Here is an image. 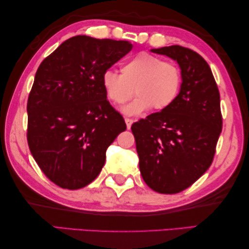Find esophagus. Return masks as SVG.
<instances>
[{
	"mask_svg": "<svg viewBox=\"0 0 249 249\" xmlns=\"http://www.w3.org/2000/svg\"><path fill=\"white\" fill-rule=\"evenodd\" d=\"M124 121H125V124H127V129L131 128V125H132V124H133V120L130 119V118H125Z\"/></svg>",
	"mask_w": 249,
	"mask_h": 249,
	"instance_id": "esophagus-1",
	"label": "esophagus"
}]
</instances>
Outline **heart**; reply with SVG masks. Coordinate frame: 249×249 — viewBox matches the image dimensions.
Segmentation results:
<instances>
[{"label": "heart", "instance_id": "heart-1", "mask_svg": "<svg viewBox=\"0 0 249 249\" xmlns=\"http://www.w3.org/2000/svg\"><path fill=\"white\" fill-rule=\"evenodd\" d=\"M101 84L108 99L115 105L125 104L134 93L136 99L122 109L134 116L149 108L156 111L169 108L180 91L182 72L175 63L142 52L121 64L120 74L105 71Z\"/></svg>", "mask_w": 249, "mask_h": 249}]
</instances>
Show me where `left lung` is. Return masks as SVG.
Masks as SVG:
<instances>
[{"label":"left lung","mask_w":249,"mask_h":249,"mask_svg":"<svg viewBox=\"0 0 249 249\" xmlns=\"http://www.w3.org/2000/svg\"><path fill=\"white\" fill-rule=\"evenodd\" d=\"M151 52L177 60L180 92L169 108L134 122L131 130L146 185L175 194L192 185L213 162L223 124L219 91L209 64L196 52L178 45Z\"/></svg>","instance_id":"left-lung-1"}]
</instances>
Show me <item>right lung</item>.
<instances>
[{"mask_svg": "<svg viewBox=\"0 0 249 249\" xmlns=\"http://www.w3.org/2000/svg\"><path fill=\"white\" fill-rule=\"evenodd\" d=\"M131 50L127 40L78 35L39 65L27 100V142L56 185L77 190L91 183L108 146L127 129L107 100L101 77Z\"/></svg>", "mask_w": 249, "mask_h": 249, "instance_id": "obj_1", "label": "right lung"}]
</instances>
